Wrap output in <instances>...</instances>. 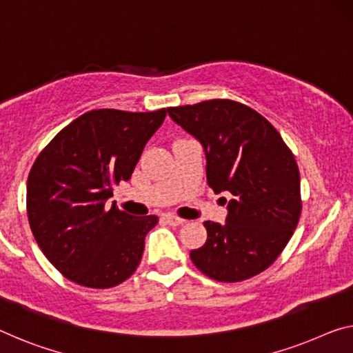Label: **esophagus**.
Returning <instances> with one entry per match:
<instances>
[{"label": "esophagus", "instance_id": "obj_1", "mask_svg": "<svg viewBox=\"0 0 353 353\" xmlns=\"http://www.w3.org/2000/svg\"><path fill=\"white\" fill-rule=\"evenodd\" d=\"M164 219L169 222L170 225H181V224H184V219L178 218V216H173V214H165Z\"/></svg>", "mask_w": 353, "mask_h": 353}]
</instances>
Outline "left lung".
I'll list each match as a JSON object with an SVG mask.
<instances>
[{
	"mask_svg": "<svg viewBox=\"0 0 353 353\" xmlns=\"http://www.w3.org/2000/svg\"><path fill=\"white\" fill-rule=\"evenodd\" d=\"M167 112L203 146L208 186L232 194L225 224L203 222L207 243L191 251L194 265L219 283L262 273L283 252L301 213L300 172L289 146L260 113L230 99Z\"/></svg>",
	"mask_w": 353,
	"mask_h": 353,
	"instance_id": "8db88e82",
	"label": "left lung"
}]
</instances>
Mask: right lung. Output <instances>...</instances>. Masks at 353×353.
Returning a JSON list of instances; mask_svg holds the SVG:
<instances>
[{"label": "right lung", "mask_w": 353, "mask_h": 353, "mask_svg": "<svg viewBox=\"0 0 353 353\" xmlns=\"http://www.w3.org/2000/svg\"><path fill=\"white\" fill-rule=\"evenodd\" d=\"M167 110L101 108L74 120L37 156L26 184V210L41 251L64 278L108 289L137 270L158 216L105 207L113 186L131 178Z\"/></svg>", "instance_id": "add662e5"}]
</instances>
